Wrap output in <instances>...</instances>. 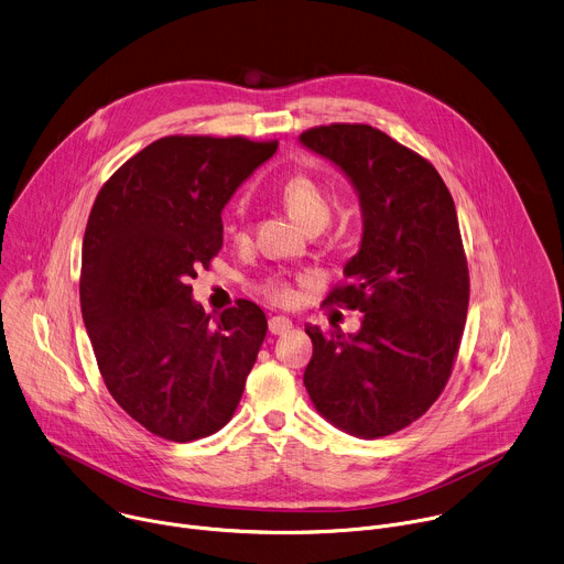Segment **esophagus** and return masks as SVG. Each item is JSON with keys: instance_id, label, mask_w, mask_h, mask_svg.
Returning a JSON list of instances; mask_svg holds the SVG:
<instances>
[{"instance_id": "obj_1", "label": "esophagus", "mask_w": 564, "mask_h": 564, "mask_svg": "<svg viewBox=\"0 0 564 564\" xmlns=\"http://www.w3.org/2000/svg\"><path fill=\"white\" fill-rule=\"evenodd\" d=\"M291 328H293V322H291L289 317H284V315H273V317L269 319V330H271L273 335L289 333Z\"/></svg>"}]
</instances>
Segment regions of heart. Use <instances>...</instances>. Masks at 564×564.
Segmentation results:
<instances>
[{
	"mask_svg": "<svg viewBox=\"0 0 564 564\" xmlns=\"http://www.w3.org/2000/svg\"><path fill=\"white\" fill-rule=\"evenodd\" d=\"M282 202L289 208V213L302 221L308 231H319L326 227L330 219V202L324 193V188L304 171H295L286 177L282 184ZM295 282L306 284L311 282L308 273H302L295 278ZM258 291L278 306H291L295 302V289L293 282L284 273H271L260 284Z\"/></svg>",
	"mask_w": 564,
	"mask_h": 564,
	"instance_id": "heart-1",
	"label": "heart"
}]
</instances>
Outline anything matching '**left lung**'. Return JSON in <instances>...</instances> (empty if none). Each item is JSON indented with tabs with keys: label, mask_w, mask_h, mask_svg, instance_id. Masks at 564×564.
I'll return each instance as SVG.
<instances>
[{
	"label": "left lung",
	"mask_w": 564,
	"mask_h": 564,
	"mask_svg": "<svg viewBox=\"0 0 564 564\" xmlns=\"http://www.w3.org/2000/svg\"><path fill=\"white\" fill-rule=\"evenodd\" d=\"M300 142L340 166L365 219L347 282L324 300L362 311V326L354 335L306 326L304 387L337 429L391 435L440 398L460 349L469 269L456 204L431 162L369 124L315 127Z\"/></svg>",
	"instance_id": "left-lung-1"
}]
</instances>
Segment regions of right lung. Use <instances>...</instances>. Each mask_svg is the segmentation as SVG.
<instances>
[{
    "label": "right lung",
    "instance_id": "1",
    "mask_svg": "<svg viewBox=\"0 0 564 564\" xmlns=\"http://www.w3.org/2000/svg\"><path fill=\"white\" fill-rule=\"evenodd\" d=\"M278 142L169 135L108 177L82 245L79 302L108 393L171 442L227 424L267 337L264 311L240 300L217 324L191 278L221 249V208Z\"/></svg>",
    "mask_w": 564,
    "mask_h": 564
}]
</instances>
